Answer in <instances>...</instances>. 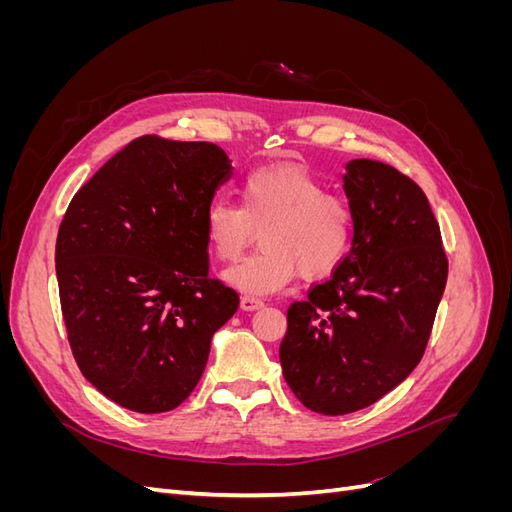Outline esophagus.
I'll list each match as a JSON object with an SVG mask.
<instances>
[{"label": "esophagus", "instance_id": "34e87169", "mask_svg": "<svg viewBox=\"0 0 512 512\" xmlns=\"http://www.w3.org/2000/svg\"><path fill=\"white\" fill-rule=\"evenodd\" d=\"M265 305V301L258 299V297H252V294H243L241 297V307L245 309V312H254V309Z\"/></svg>", "mask_w": 512, "mask_h": 512}]
</instances>
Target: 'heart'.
<instances>
[{
    "instance_id": "1",
    "label": "heart",
    "mask_w": 512,
    "mask_h": 512,
    "mask_svg": "<svg viewBox=\"0 0 512 512\" xmlns=\"http://www.w3.org/2000/svg\"><path fill=\"white\" fill-rule=\"evenodd\" d=\"M260 230L262 250L224 271L243 292L282 290L297 271L316 280L337 269L354 241L356 213L348 198L331 194L309 170L273 164L252 170L241 205L215 198L205 211V237L220 260L237 258Z\"/></svg>"
}]
</instances>
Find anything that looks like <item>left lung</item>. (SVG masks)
<instances>
[{"mask_svg":"<svg viewBox=\"0 0 512 512\" xmlns=\"http://www.w3.org/2000/svg\"><path fill=\"white\" fill-rule=\"evenodd\" d=\"M344 190L356 213L352 250L288 307L280 361L290 391L320 414L376 404L427 348L446 286L438 220L418 185L376 160H352Z\"/></svg>","mask_w":512,"mask_h":512,"instance_id":"1","label":"left lung"}]
</instances>
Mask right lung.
I'll return each mask as SVG.
<instances>
[{"mask_svg": "<svg viewBox=\"0 0 512 512\" xmlns=\"http://www.w3.org/2000/svg\"><path fill=\"white\" fill-rule=\"evenodd\" d=\"M230 175L205 141L145 134L81 185L59 224L55 269L70 350L115 404L168 412L203 376L239 294L209 275L205 211Z\"/></svg>", "mask_w": 512, "mask_h": 512, "instance_id": "1", "label": "right lung"}]
</instances>
